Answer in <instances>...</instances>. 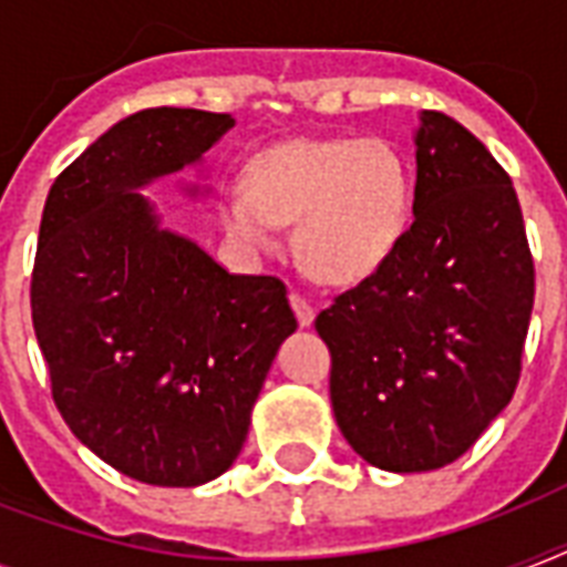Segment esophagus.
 Masks as SVG:
<instances>
[{"instance_id": "1", "label": "esophagus", "mask_w": 567, "mask_h": 567, "mask_svg": "<svg viewBox=\"0 0 567 567\" xmlns=\"http://www.w3.org/2000/svg\"><path fill=\"white\" fill-rule=\"evenodd\" d=\"M291 309L300 320V327H311L315 323V309H311V302L302 297V293H291Z\"/></svg>"}]
</instances>
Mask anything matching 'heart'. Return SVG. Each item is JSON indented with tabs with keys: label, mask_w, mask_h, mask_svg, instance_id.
<instances>
[{
	"label": "heart",
	"mask_w": 567,
	"mask_h": 567,
	"mask_svg": "<svg viewBox=\"0 0 567 567\" xmlns=\"http://www.w3.org/2000/svg\"><path fill=\"white\" fill-rule=\"evenodd\" d=\"M414 208L403 153L388 141L293 137L252 155L238 188L217 214L226 235L249 252L279 244L297 220L302 265L329 285H359L394 258Z\"/></svg>",
	"instance_id": "1"
}]
</instances>
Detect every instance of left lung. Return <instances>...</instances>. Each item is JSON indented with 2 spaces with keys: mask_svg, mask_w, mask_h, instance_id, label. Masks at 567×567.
<instances>
[{
  "mask_svg": "<svg viewBox=\"0 0 567 567\" xmlns=\"http://www.w3.org/2000/svg\"><path fill=\"white\" fill-rule=\"evenodd\" d=\"M414 162L394 258L315 320L338 430L391 474L456 462L509 405L536 297L518 194L483 141L421 111Z\"/></svg>",
  "mask_w": 567,
  "mask_h": 567,
  "instance_id": "1",
  "label": "left lung"
}]
</instances>
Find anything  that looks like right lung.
<instances>
[{"label": "right lung", "instance_id": "obj_1", "mask_svg": "<svg viewBox=\"0 0 567 567\" xmlns=\"http://www.w3.org/2000/svg\"><path fill=\"white\" fill-rule=\"evenodd\" d=\"M231 126L212 111H137L43 205L31 320L52 396L75 439L137 483L194 488L229 471L297 329L276 276L229 274L141 194L199 167Z\"/></svg>", "mask_w": 567, "mask_h": 567}]
</instances>
